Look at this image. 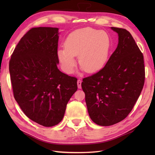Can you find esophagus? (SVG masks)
<instances>
[{
  "instance_id": "esophagus-1",
  "label": "esophagus",
  "mask_w": 155,
  "mask_h": 155,
  "mask_svg": "<svg viewBox=\"0 0 155 155\" xmlns=\"http://www.w3.org/2000/svg\"><path fill=\"white\" fill-rule=\"evenodd\" d=\"M81 83H82V81L78 79L77 81V85H78V88H81Z\"/></svg>"
}]
</instances>
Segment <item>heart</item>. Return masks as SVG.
I'll use <instances>...</instances> for the list:
<instances>
[{"label":"heart","mask_w":155,"mask_h":155,"mask_svg":"<svg viewBox=\"0 0 155 155\" xmlns=\"http://www.w3.org/2000/svg\"><path fill=\"white\" fill-rule=\"evenodd\" d=\"M110 49V38L106 32L90 27L78 29L69 34L64 47L57 52L59 61L67 73H71L78 63L87 73L99 71L108 60Z\"/></svg>","instance_id":"obj_1"}]
</instances>
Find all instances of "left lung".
<instances>
[{"label": "left lung", "instance_id": "8db88e82", "mask_svg": "<svg viewBox=\"0 0 155 155\" xmlns=\"http://www.w3.org/2000/svg\"><path fill=\"white\" fill-rule=\"evenodd\" d=\"M118 44L104 67L85 77L81 86L88 114L94 123L110 126L124 120L133 108L144 84L143 54L124 28L111 27Z\"/></svg>", "mask_w": 155, "mask_h": 155}]
</instances>
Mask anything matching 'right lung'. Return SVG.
Listing matches in <instances>:
<instances>
[{
    "mask_svg": "<svg viewBox=\"0 0 155 155\" xmlns=\"http://www.w3.org/2000/svg\"><path fill=\"white\" fill-rule=\"evenodd\" d=\"M58 31L32 28L21 38L9 61L16 101L31 120L48 127L62 120L77 90V78L57 68Z\"/></svg>",
    "mask_w": 155,
    "mask_h": 155,
    "instance_id": "obj_1",
    "label": "right lung"
}]
</instances>
